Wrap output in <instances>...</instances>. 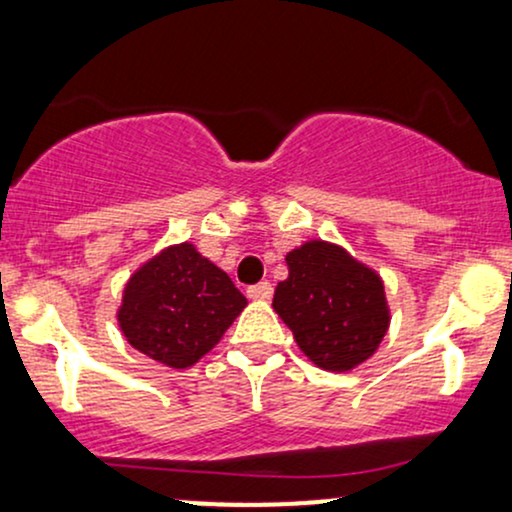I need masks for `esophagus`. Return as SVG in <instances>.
<instances>
[{
    "label": "esophagus",
    "instance_id": "esophagus-1",
    "mask_svg": "<svg viewBox=\"0 0 512 512\" xmlns=\"http://www.w3.org/2000/svg\"><path fill=\"white\" fill-rule=\"evenodd\" d=\"M272 293H274V289L269 281H260V284L250 286L248 289V296L255 298V301H269V298H272Z\"/></svg>",
    "mask_w": 512,
    "mask_h": 512
}]
</instances>
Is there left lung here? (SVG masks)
I'll return each mask as SVG.
<instances>
[{
    "label": "left lung",
    "mask_w": 512,
    "mask_h": 512,
    "mask_svg": "<svg viewBox=\"0 0 512 512\" xmlns=\"http://www.w3.org/2000/svg\"><path fill=\"white\" fill-rule=\"evenodd\" d=\"M289 279L274 291V310L315 366L356 368L375 354L390 327L383 279L339 245L308 240L286 255Z\"/></svg>",
    "instance_id": "left-lung-1"
}]
</instances>
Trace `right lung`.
Wrapping results in <instances>:
<instances>
[{
	"label": "right lung",
	"mask_w": 512,
	"mask_h": 512,
	"mask_svg": "<svg viewBox=\"0 0 512 512\" xmlns=\"http://www.w3.org/2000/svg\"><path fill=\"white\" fill-rule=\"evenodd\" d=\"M248 305L223 269L192 243L170 245L129 276L117 322L127 342L170 368L209 354Z\"/></svg>",
	"instance_id": "add662e5"
}]
</instances>
